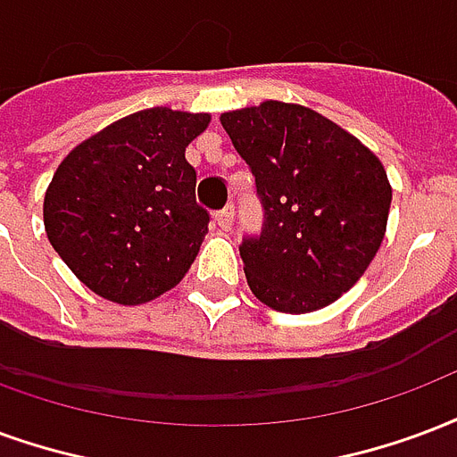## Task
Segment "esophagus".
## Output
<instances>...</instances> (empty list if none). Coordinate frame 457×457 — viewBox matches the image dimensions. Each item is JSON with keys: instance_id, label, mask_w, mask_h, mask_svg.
<instances>
[{"instance_id": "34e87169", "label": "esophagus", "mask_w": 457, "mask_h": 457, "mask_svg": "<svg viewBox=\"0 0 457 457\" xmlns=\"http://www.w3.org/2000/svg\"><path fill=\"white\" fill-rule=\"evenodd\" d=\"M232 220H235V208H232V205H228V208H222L220 212H215V222H218L220 229L232 228Z\"/></svg>"}]
</instances>
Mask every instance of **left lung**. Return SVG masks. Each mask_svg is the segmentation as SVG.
Wrapping results in <instances>:
<instances>
[{"label": "left lung", "mask_w": 457, "mask_h": 457, "mask_svg": "<svg viewBox=\"0 0 457 457\" xmlns=\"http://www.w3.org/2000/svg\"><path fill=\"white\" fill-rule=\"evenodd\" d=\"M220 123L262 198V235L239 246L252 293L278 312L332 305L383 245L392 201L383 162L300 104L263 101Z\"/></svg>", "instance_id": "1"}]
</instances>
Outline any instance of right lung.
I'll return each mask as SVG.
<instances>
[{
    "mask_svg": "<svg viewBox=\"0 0 457 457\" xmlns=\"http://www.w3.org/2000/svg\"><path fill=\"white\" fill-rule=\"evenodd\" d=\"M208 113L145 108L77 145L43 201L46 235L84 286L143 305L191 269L211 215L195 203L188 143Z\"/></svg>",
    "mask_w": 457,
    "mask_h": 457,
    "instance_id": "1",
    "label": "right lung"
}]
</instances>
